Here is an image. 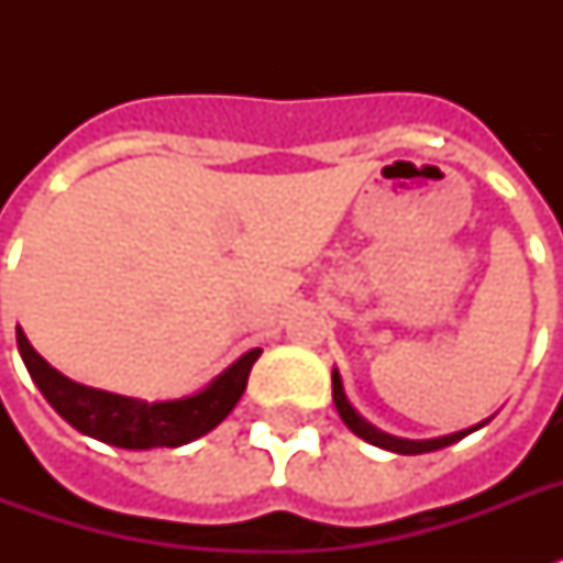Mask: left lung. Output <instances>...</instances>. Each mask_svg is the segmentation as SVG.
<instances>
[{"mask_svg": "<svg viewBox=\"0 0 563 563\" xmlns=\"http://www.w3.org/2000/svg\"><path fill=\"white\" fill-rule=\"evenodd\" d=\"M333 402H335V409H339V415H342V420L347 423V429H351L353 435H360L362 441H368V444H374V446H383V450H388V453H400V455H420V453H432V450H441V446H450V444H455V441H462L464 435H471V432L482 429L490 420V418L482 420V423H476V427L462 429V432H453V435L423 438V441H411V438L388 435V432L376 429L374 423H368V420L362 418L360 411L353 409L351 400H347V394H344L342 374H339V368H333Z\"/></svg>", "mask_w": 563, "mask_h": 563, "instance_id": "1", "label": "left lung"}]
</instances>
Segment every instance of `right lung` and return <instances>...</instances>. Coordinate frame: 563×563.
<instances>
[{
  "label": "right lung",
  "mask_w": 563,
  "mask_h": 563,
  "mask_svg": "<svg viewBox=\"0 0 563 563\" xmlns=\"http://www.w3.org/2000/svg\"><path fill=\"white\" fill-rule=\"evenodd\" d=\"M16 347L31 379L46 397L48 406L84 435L122 446V450H154V446H184L207 435L228 418L247 385V374L260 360L263 347L242 353L230 368L221 371L201 391L178 400H136L125 394L101 391L64 376L40 356L16 327Z\"/></svg>",
  "instance_id": "1"
}]
</instances>
